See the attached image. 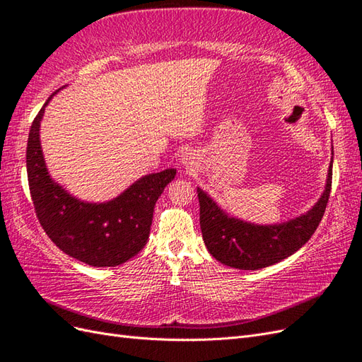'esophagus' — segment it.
<instances>
[{
    "instance_id": "1",
    "label": "esophagus",
    "mask_w": 362,
    "mask_h": 362,
    "mask_svg": "<svg viewBox=\"0 0 362 362\" xmlns=\"http://www.w3.org/2000/svg\"><path fill=\"white\" fill-rule=\"evenodd\" d=\"M180 163L182 167H186V169H192V167L195 165V153H192L190 151H186L181 155Z\"/></svg>"
}]
</instances>
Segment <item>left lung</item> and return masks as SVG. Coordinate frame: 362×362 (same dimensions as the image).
<instances>
[{"label":"left lung","mask_w":362,"mask_h":362,"mask_svg":"<svg viewBox=\"0 0 362 362\" xmlns=\"http://www.w3.org/2000/svg\"><path fill=\"white\" fill-rule=\"evenodd\" d=\"M333 155V148H332ZM332 167L321 198L305 214L278 224H255L228 215L198 187L202 240L211 257L228 267L258 270L286 259L310 240L320 226L332 189Z\"/></svg>","instance_id":"1"}]
</instances>
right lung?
<instances>
[{"label": "right lung", "mask_w": 362, "mask_h": 362, "mask_svg": "<svg viewBox=\"0 0 362 362\" xmlns=\"http://www.w3.org/2000/svg\"><path fill=\"white\" fill-rule=\"evenodd\" d=\"M52 96L32 122L25 152L30 197L40 224L69 257L92 267L119 266L146 245L153 207L176 169L141 176L110 201L89 202L72 197L52 180L41 148V119Z\"/></svg>", "instance_id": "add662e5"}]
</instances>
